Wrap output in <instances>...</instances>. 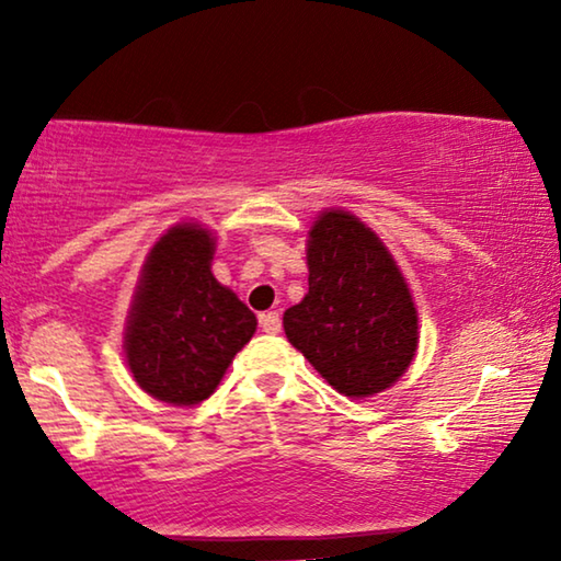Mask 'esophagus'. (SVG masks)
<instances>
[{
    "instance_id": "esophagus-1",
    "label": "esophagus",
    "mask_w": 561,
    "mask_h": 561,
    "mask_svg": "<svg viewBox=\"0 0 561 561\" xmlns=\"http://www.w3.org/2000/svg\"><path fill=\"white\" fill-rule=\"evenodd\" d=\"M260 329H263L265 334H278V332H280V317H278V311L260 313Z\"/></svg>"
}]
</instances>
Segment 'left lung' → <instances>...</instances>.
Returning <instances> with one entry per match:
<instances>
[{
	"label": "left lung",
	"mask_w": 561,
	"mask_h": 561,
	"mask_svg": "<svg viewBox=\"0 0 561 561\" xmlns=\"http://www.w3.org/2000/svg\"><path fill=\"white\" fill-rule=\"evenodd\" d=\"M309 294L283 313L288 342L350 398L393 386L419 347L411 290L380 237L355 214L313 221L306 248Z\"/></svg>",
	"instance_id": "1"
}]
</instances>
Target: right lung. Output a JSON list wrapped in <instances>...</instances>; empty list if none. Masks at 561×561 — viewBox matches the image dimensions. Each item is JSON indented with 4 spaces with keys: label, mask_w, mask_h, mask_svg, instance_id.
<instances>
[{
    "label": "right lung",
    "mask_w": 561,
    "mask_h": 561,
    "mask_svg": "<svg viewBox=\"0 0 561 561\" xmlns=\"http://www.w3.org/2000/svg\"><path fill=\"white\" fill-rule=\"evenodd\" d=\"M214 237L175 225L152 244L125 329V357L145 393L194 405L214 393L257 319L211 273Z\"/></svg>",
    "instance_id": "add662e5"
}]
</instances>
